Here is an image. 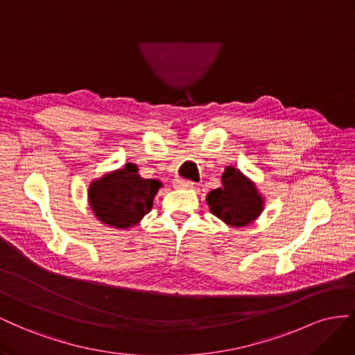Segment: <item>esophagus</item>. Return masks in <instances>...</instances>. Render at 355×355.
I'll return each mask as SVG.
<instances>
[{
	"mask_svg": "<svg viewBox=\"0 0 355 355\" xmlns=\"http://www.w3.org/2000/svg\"><path fill=\"white\" fill-rule=\"evenodd\" d=\"M174 186L178 187V189H191L195 186V183H193V181H190V180L178 177V178L174 180Z\"/></svg>",
	"mask_w": 355,
	"mask_h": 355,
	"instance_id": "1",
	"label": "esophagus"
}]
</instances>
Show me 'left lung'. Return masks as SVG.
<instances>
[{"label":"left lung","mask_w":355,"mask_h":355,"mask_svg":"<svg viewBox=\"0 0 355 355\" xmlns=\"http://www.w3.org/2000/svg\"><path fill=\"white\" fill-rule=\"evenodd\" d=\"M221 181L223 187L211 190L207 196L209 211L230 226H247L263 208L257 189L234 166L225 169Z\"/></svg>","instance_id":"obj_1"}]
</instances>
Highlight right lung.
Wrapping results in <instances>:
<instances>
[{
  "label": "right lung",
  "instance_id": "obj_1",
  "mask_svg": "<svg viewBox=\"0 0 355 355\" xmlns=\"http://www.w3.org/2000/svg\"><path fill=\"white\" fill-rule=\"evenodd\" d=\"M160 183L138 175L134 164L90 184L89 200L95 216L114 227L134 226L153 205Z\"/></svg>",
  "mask_w": 355,
  "mask_h": 355
}]
</instances>
